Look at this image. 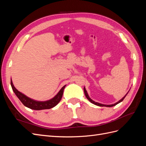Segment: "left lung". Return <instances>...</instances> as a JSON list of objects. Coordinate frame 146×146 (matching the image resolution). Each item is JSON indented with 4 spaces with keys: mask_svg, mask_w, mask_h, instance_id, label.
<instances>
[{
    "mask_svg": "<svg viewBox=\"0 0 146 146\" xmlns=\"http://www.w3.org/2000/svg\"><path fill=\"white\" fill-rule=\"evenodd\" d=\"M83 90H84V93H85V96H86V98L88 99V100H89L90 102H91L92 104H94V105H98V106H99V107H113V106H115V105H116L117 104H119L120 102H121L124 99V98H125L126 97V96L127 95V94L129 93V91H128V92L123 97V98L121 99V100H119L118 102H117L116 103H115V104H111V105H105V104H100V103H98V102H95V101H94V100H92L90 98V96H89V95H88V92H87V91L86 90V88H85V87H84V88H83Z\"/></svg>",
    "mask_w": 146,
    "mask_h": 146,
    "instance_id": "8db88e82",
    "label": "left lung"
}]
</instances>
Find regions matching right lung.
I'll list each match as a JSON object with an SVG mask.
<instances>
[{
	"label": "right lung",
	"mask_w": 146,
	"mask_h": 146,
	"mask_svg": "<svg viewBox=\"0 0 146 146\" xmlns=\"http://www.w3.org/2000/svg\"><path fill=\"white\" fill-rule=\"evenodd\" d=\"M11 86L13 91L15 92V94L26 107L35 110H41L45 109H50L53 107H55V106L60 102V101L61 100V98H62L63 91L66 85H64V86L61 88V89L59 91L58 93H57L52 99L46 101H38L36 100H34L23 94L15 87L11 79Z\"/></svg>",
	"instance_id": "right-lung-1"
}]
</instances>
